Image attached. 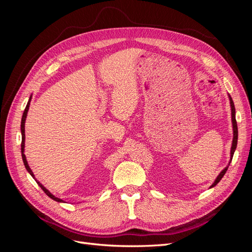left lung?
I'll return each mask as SVG.
<instances>
[{
	"mask_svg": "<svg viewBox=\"0 0 252 252\" xmlns=\"http://www.w3.org/2000/svg\"><path fill=\"white\" fill-rule=\"evenodd\" d=\"M229 100H230V106H231V116H232V126H233V140H232V146H231V151H230V154H231V159H232V157H233V154H234V150H235V148H236V144H238V124H236V120H235V108H234V104H233V101H232V98H231V96L229 95ZM231 159H230V162H231ZM230 164V163H229ZM227 169H228V166L226 167V168L224 169V170H222L220 171V173L219 174V177L217 178V180L215 181V183H213V184L211 185V187H215L218 183L222 180V178L224 177V174L226 173V171H227Z\"/></svg>",
	"mask_w": 252,
	"mask_h": 252,
	"instance_id": "obj_1",
	"label": "left lung"
}]
</instances>
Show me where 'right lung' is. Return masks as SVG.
<instances>
[{
	"label": "right lung",
	"mask_w": 252,
	"mask_h": 252,
	"mask_svg": "<svg viewBox=\"0 0 252 252\" xmlns=\"http://www.w3.org/2000/svg\"><path fill=\"white\" fill-rule=\"evenodd\" d=\"M30 100H32V96H30V98H29V101H28V103H27V105H26V108H25V110H24V112H23V117H22V121H21V132H22V143H21V150H22V158H23V162H24V165H25V168L27 169V171L32 174V177L34 179V175H33V172L32 171V169H30V167L28 166V163H27V161H26V157H25V155H24V147H25V120H26V117H27V111H28V109H29V104H30ZM35 182L37 183V184H39V186L43 189V191L46 193L49 197H51L52 200H55V201H57V202H63V200H61V199H59V197H56L55 195L53 194H51L48 190L45 188L40 182H37L36 180H35Z\"/></svg>",
	"instance_id": "1"
}]
</instances>
